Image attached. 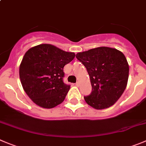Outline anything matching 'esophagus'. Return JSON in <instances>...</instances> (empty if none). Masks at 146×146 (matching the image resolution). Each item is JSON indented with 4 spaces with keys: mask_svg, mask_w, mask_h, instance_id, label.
<instances>
[{
    "mask_svg": "<svg viewBox=\"0 0 146 146\" xmlns=\"http://www.w3.org/2000/svg\"><path fill=\"white\" fill-rule=\"evenodd\" d=\"M75 84H76V86H79V82L78 81V82H76Z\"/></svg>",
    "mask_w": 146,
    "mask_h": 146,
    "instance_id": "obj_1",
    "label": "esophagus"
}]
</instances>
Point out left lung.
<instances>
[{"mask_svg":"<svg viewBox=\"0 0 146 146\" xmlns=\"http://www.w3.org/2000/svg\"><path fill=\"white\" fill-rule=\"evenodd\" d=\"M76 57L90 76L92 92L84 96L87 104L104 110L116 103L128 81L129 65L125 54L115 48L99 47L77 53Z\"/></svg>","mask_w":146,"mask_h":146,"instance_id":"obj_1","label":"left lung"}]
</instances>
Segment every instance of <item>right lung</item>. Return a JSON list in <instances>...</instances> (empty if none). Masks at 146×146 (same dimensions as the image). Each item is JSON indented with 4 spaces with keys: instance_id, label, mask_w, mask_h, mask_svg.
Masks as SVG:
<instances>
[{
    "instance_id": "1",
    "label": "right lung",
    "mask_w": 146,
    "mask_h": 146,
    "mask_svg": "<svg viewBox=\"0 0 146 146\" xmlns=\"http://www.w3.org/2000/svg\"><path fill=\"white\" fill-rule=\"evenodd\" d=\"M52 44H42L30 48L19 66V77L24 92L36 105L55 107L65 99L70 86L64 84L63 68L75 58Z\"/></svg>"
}]
</instances>
